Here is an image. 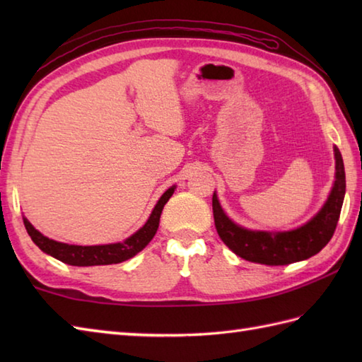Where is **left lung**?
<instances>
[{
    "mask_svg": "<svg viewBox=\"0 0 362 362\" xmlns=\"http://www.w3.org/2000/svg\"><path fill=\"white\" fill-rule=\"evenodd\" d=\"M336 174L327 202L316 216L289 232H259L235 224L222 210L216 193L213 194V216L218 235L227 247L252 263L284 266L308 259L325 247L336 230L345 196V171L339 149L334 146Z\"/></svg>",
    "mask_w": 362,
    "mask_h": 362,
    "instance_id": "8db88e82",
    "label": "left lung"
}]
</instances>
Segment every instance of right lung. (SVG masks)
Instances as JSON below:
<instances>
[{"mask_svg": "<svg viewBox=\"0 0 362 362\" xmlns=\"http://www.w3.org/2000/svg\"><path fill=\"white\" fill-rule=\"evenodd\" d=\"M175 187L168 188L163 196L158 199L157 205L153 206L148 222L135 232L132 236H129L126 241L115 243V244H104V245H73L49 240V238L43 236L38 230L34 228L30 222L23 218L25 227L30 236V240L38 245V249L43 250L48 255L57 258L65 264L70 266H105V264H117L122 263L129 258L135 257L138 252H141L149 241L157 233L160 214L163 210L165 204L173 196Z\"/></svg>", "mask_w": 362, "mask_h": 362, "instance_id": "add662e5", "label": "right lung"}]
</instances>
